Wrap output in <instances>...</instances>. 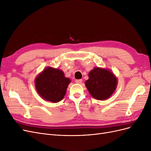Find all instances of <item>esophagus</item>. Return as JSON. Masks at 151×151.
<instances>
[{
  "label": "esophagus",
  "instance_id": "34e87169",
  "mask_svg": "<svg viewBox=\"0 0 151 151\" xmlns=\"http://www.w3.org/2000/svg\"><path fill=\"white\" fill-rule=\"evenodd\" d=\"M76 83L77 84H81L83 83V80L82 79H78V80H76Z\"/></svg>",
  "mask_w": 151,
  "mask_h": 151
}]
</instances>
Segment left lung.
I'll return each mask as SVG.
<instances>
[{
	"instance_id": "8db88e82",
	"label": "left lung",
	"mask_w": 151,
	"mask_h": 151,
	"mask_svg": "<svg viewBox=\"0 0 151 151\" xmlns=\"http://www.w3.org/2000/svg\"><path fill=\"white\" fill-rule=\"evenodd\" d=\"M85 84L94 98L104 100L115 91L117 80L109 70L96 67L89 73V79L86 81Z\"/></svg>"
}]
</instances>
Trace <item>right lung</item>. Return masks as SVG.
I'll return each mask as SVG.
<instances>
[{"mask_svg":"<svg viewBox=\"0 0 151 151\" xmlns=\"http://www.w3.org/2000/svg\"><path fill=\"white\" fill-rule=\"evenodd\" d=\"M70 83V80L65 77L62 70L48 67L36 77L35 86L37 92L44 99L57 103L64 97Z\"/></svg>","mask_w":151,"mask_h":151,"instance_id":"1","label":"right lung"}]
</instances>
